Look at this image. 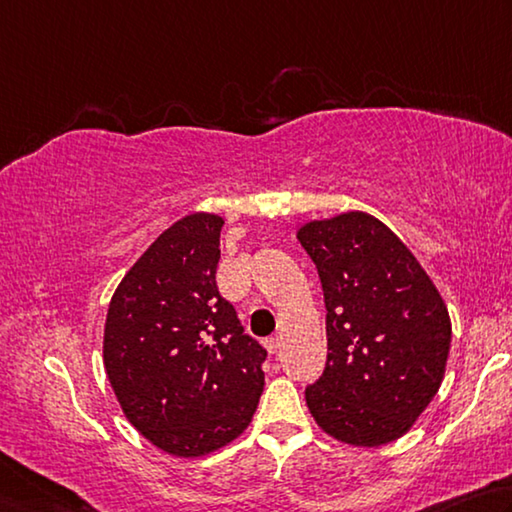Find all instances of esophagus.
<instances>
[{
	"label": "esophagus",
	"instance_id": "34e87169",
	"mask_svg": "<svg viewBox=\"0 0 512 512\" xmlns=\"http://www.w3.org/2000/svg\"><path fill=\"white\" fill-rule=\"evenodd\" d=\"M263 344H265V348H267V353L274 355V353L281 348V337H279V335H272V337H267Z\"/></svg>",
	"mask_w": 512,
	"mask_h": 512
}]
</instances>
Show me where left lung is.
<instances>
[{
  "label": "left lung",
  "instance_id": "1",
  "mask_svg": "<svg viewBox=\"0 0 512 512\" xmlns=\"http://www.w3.org/2000/svg\"><path fill=\"white\" fill-rule=\"evenodd\" d=\"M299 242L326 303L328 360L306 389L310 414L348 445L396 441L443 382L452 324L441 294L405 242L369 213L308 222Z\"/></svg>",
  "mask_w": 512,
  "mask_h": 512
}]
</instances>
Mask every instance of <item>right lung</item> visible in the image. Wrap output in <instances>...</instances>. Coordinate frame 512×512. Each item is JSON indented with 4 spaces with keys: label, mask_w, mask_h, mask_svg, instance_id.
Here are the masks:
<instances>
[{
    "label": "right lung",
    "mask_w": 512,
    "mask_h": 512,
    "mask_svg": "<svg viewBox=\"0 0 512 512\" xmlns=\"http://www.w3.org/2000/svg\"><path fill=\"white\" fill-rule=\"evenodd\" d=\"M224 220L193 213L130 267L107 308L103 362L123 414L173 456L220 450L263 393L265 348L215 283Z\"/></svg>",
    "instance_id": "add662e5"
}]
</instances>
